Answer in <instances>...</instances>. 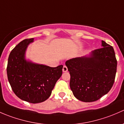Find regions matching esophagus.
Listing matches in <instances>:
<instances>
[{
	"label": "esophagus",
	"instance_id": "34e87169",
	"mask_svg": "<svg viewBox=\"0 0 124 124\" xmlns=\"http://www.w3.org/2000/svg\"><path fill=\"white\" fill-rule=\"evenodd\" d=\"M68 70V69H67V67H66V66H64L63 67H62V71L63 72H66V71H67Z\"/></svg>",
	"mask_w": 124,
	"mask_h": 124
}]
</instances>
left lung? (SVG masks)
Masks as SVG:
<instances>
[{
	"instance_id": "obj_1",
	"label": "left lung",
	"mask_w": 124,
	"mask_h": 124,
	"mask_svg": "<svg viewBox=\"0 0 124 124\" xmlns=\"http://www.w3.org/2000/svg\"><path fill=\"white\" fill-rule=\"evenodd\" d=\"M101 47L88 55L66 62L70 75V87L74 96L82 101L98 100L114 83L117 67L114 49L103 40Z\"/></svg>"
}]
</instances>
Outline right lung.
Masks as SVG:
<instances>
[{
	"label": "right lung",
	"mask_w": 124,
	"mask_h": 124,
	"mask_svg": "<svg viewBox=\"0 0 124 124\" xmlns=\"http://www.w3.org/2000/svg\"><path fill=\"white\" fill-rule=\"evenodd\" d=\"M34 38L24 39L11 51L7 75L15 95L31 103L44 101L50 97L57 81L62 76V65L51 67L25 58L28 45Z\"/></svg>",
	"instance_id": "add662e5"
}]
</instances>
